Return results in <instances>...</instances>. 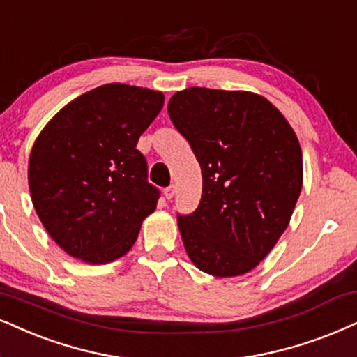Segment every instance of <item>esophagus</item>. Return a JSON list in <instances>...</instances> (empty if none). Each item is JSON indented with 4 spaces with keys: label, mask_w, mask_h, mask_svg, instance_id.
I'll list each match as a JSON object with an SVG mask.
<instances>
[{
    "label": "esophagus",
    "mask_w": 357,
    "mask_h": 357,
    "mask_svg": "<svg viewBox=\"0 0 357 357\" xmlns=\"http://www.w3.org/2000/svg\"><path fill=\"white\" fill-rule=\"evenodd\" d=\"M174 194H176V186H174V184H171V186L165 188V197H166V199H171V197H173Z\"/></svg>",
    "instance_id": "1"
}]
</instances>
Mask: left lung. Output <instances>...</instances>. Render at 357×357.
Here are the masks:
<instances>
[{"mask_svg":"<svg viewBox=\"0 0 357 357\" xmlns=\"http://www.w3.org/2000/svg\"><path fill=\"white\" fill-rule=\"evenodd\" d=\"M168 114L202 173L192 214H178L192 264L237 277L264 260L287 229L303 184L301 148L267 98L242 90L176 92Z\"/></svg>","mask_w":357,"mask_h":357,"instance_id":"left-lung-1","label":"left lung"}]
</instances>
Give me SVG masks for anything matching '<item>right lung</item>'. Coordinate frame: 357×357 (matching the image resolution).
<instances>
[{
    "mask_svg": "<svg viewBox=\"0 0 357 357\" xmlns=\"http://www.w3.org/2000/svg\"><path fill=\"white\" fill-rule=\"evenodd\" d=\"M163 103L156 90L107 84L66 105L36 139L31 199L69 255L108 264L132 249L160 199L137 143Z\"/></svg>",
    "mask_w": 357,
    "mask_h": 357,
    "instance_id": "add662e5",
    "label": "right lung"
}]
</instances>
